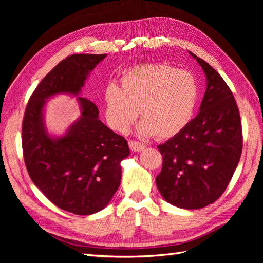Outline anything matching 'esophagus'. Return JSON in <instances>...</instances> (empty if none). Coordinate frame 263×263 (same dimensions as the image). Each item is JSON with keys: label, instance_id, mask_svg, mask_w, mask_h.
Returning <instances> with one entry per match:
<instances>
[{"label": "esophagus", "instance_id": "34e87169", "mask_svg": "<svg viewBox=\"0 0 263 263\" xmlns=\"http://www.w3.org/2000/svg\"><path fill=\"white\" fill-rule=\"evenodd\" d=\"M128 145H129L130 150L135 151V153H136V151H141V150H144V149L146 148V145L141 144V142L136 141V140H129V141H128Z\"/></svg>", "mask_w": 263, "mask_h": 263}]
</instances>
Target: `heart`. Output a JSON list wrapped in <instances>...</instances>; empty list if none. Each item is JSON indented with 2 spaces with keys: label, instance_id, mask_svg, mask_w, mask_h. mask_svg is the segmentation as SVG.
I'll return each mask as SVG.
<instances>
[{
  "label": "heart",
  "instance_id": "b5f03b06",
  "mask_svg": "<svg viewBox=\"0 0 263 263\" xmlns=\"http://www.w3.org/2000/svg\"><path fill=\"white\" fill-rule=\"evenodd\" d=\"M200 87L189 70L169 63H142L126 70L121 86L110 81L104 87L107 124L126 133L140 110L141 135L170 138L190 123L197 104Z\"/></svg>",
  "mask_w": 263,
  "mask_h": 263
}]
</instances>
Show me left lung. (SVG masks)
Masks as SVG:
<instances>
[{
    "label": "left lung",
    "mask_w": 263,
    "mask_h": 263,
    "mask_svg": "<svg viewBox=\"0 0 263 263\" xmlns=\"http://www.w3.org/2000/svg\"><path fill=\"white\" fill-rule=\"evenodd\" d=\"M190 54L203 68L208 87L200 113L158 146L162 168L156 184L166 202L196 210L225 192L241 156L242 128L239 109L224 79L208 62Z\"/></svg>",
    "instance_id": "1"
}]
</instances>
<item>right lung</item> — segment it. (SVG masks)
I'll use <instances>...</instances> for the list:
<instances>
[{
	"instance_id": "add662e5",
	"label": "right lung",
	"mask_w": 263,
	"mask_h": 263,
	"mask_svg": "<svg viewBox=\"0 0 263 263\" xmlns=\"http://www.w3.org/2000/svg\"><path fill=\"white\" fill-rule=\"evenodd\" d=\"M105 57L77 53L61 60L30 95L23 118V156L31 181L51 203L76 215L97 213L108 204L121 184V161L129 155L128 144L100 121L97 105L85 98H78L81 118L58 139L46 133L43 107L51 95H78Z\"/></svg>"
}]
</instances>
